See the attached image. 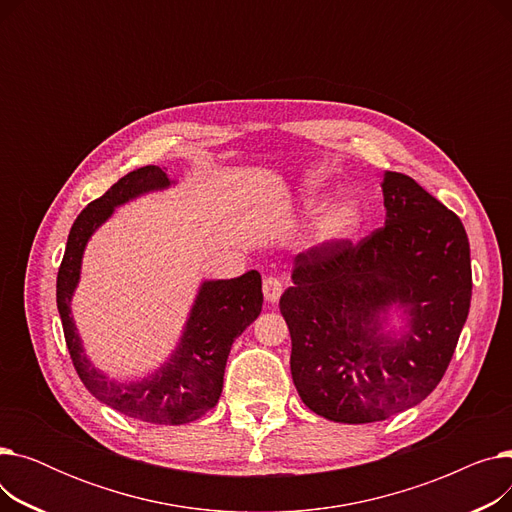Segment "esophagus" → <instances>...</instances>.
I'll return each mask as SVG.
<instances>
[{
    "label": "esophagus",
    "mask_w": 512,
    "mask_h": 512,
    "mask_svg": "<svg viewBox=\"0 0 512 512\" xmlns=\"http://www.w3.org/2000/svg\"><path fill=\"white\" fill-rule=\"evenodd\" d=\"M284 292V282L278 276H267L263 280V297L267 303H276Z\"/></svg>",
    "instance_id": "obj_1"
}]
</instances>
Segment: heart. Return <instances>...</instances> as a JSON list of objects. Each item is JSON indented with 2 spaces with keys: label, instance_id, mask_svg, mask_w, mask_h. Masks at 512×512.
<instances>
[{
  "label": "heart",
  "instance_id": "obj_1",
  "mask_svg": "<svg viewBox=\"0 0 512 512\" xmlns=\"http://www.w3.org/2000/svg\"><path fill=\"white\" fill-rule=\"evenodd\" d=\"M319 197L315 193L309 195V203L315 205ZM361 222V211L355 201L340 199L330 203L324 211L317 215L313 224V236L319 242H334L353 234Z\"/></svg>",
  "mask_w": 512,
  "mask_h": 512
}]
</instances>
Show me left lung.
Wrapping results in <instances>:
<instances>
[{
	"instance_id": "obj_1",
	"label": "left lung",
	"mask_w": 512,
	"mask_h": 512,
	"mask_svg": "<svg viewBox=\"0 0 512 512\" xmlns=\"http://www.w3.org/2000/svg\"><path fill=\"white\" fill-rule=\"evenodd\" d=\"M386 224L359 242H319L294 257L280 297L290 373L305 405L336 423L384 421L415 407L444 378L471 305L469 238L459 215L411 176L386 172ZM392 302L410 332H377Z\"/></svg>"
}]
</instances>
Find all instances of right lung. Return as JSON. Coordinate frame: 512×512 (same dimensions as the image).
<instances>
[{"instance_id": "1", "label": "right lung", "mask_w": 512, "mask_h": 512, "mask_svg": "<svg viewBox=\"0 0 512 512\" xmlns=\"http://www.w3.org/2000/svg\"><path fill=\"white\" fill-rule=\"evenodd\" d=\"M168 184L170 180L164 170L145 166L120 178L110 191H105V195L91 201L78 213L58 270L56 297L68 353L87 390L97 400L132 419L159 425H184L218 405L232 342L261 313L263 292L259 272L251 270L240 278L205 282L170 363L141 382L118 384L99 373L85 357L70 317V299L78 282L80 259H83L89 236L110 218L116 205L141 193L155 191V188H166Z\"/></svg>"}]
</instances>
